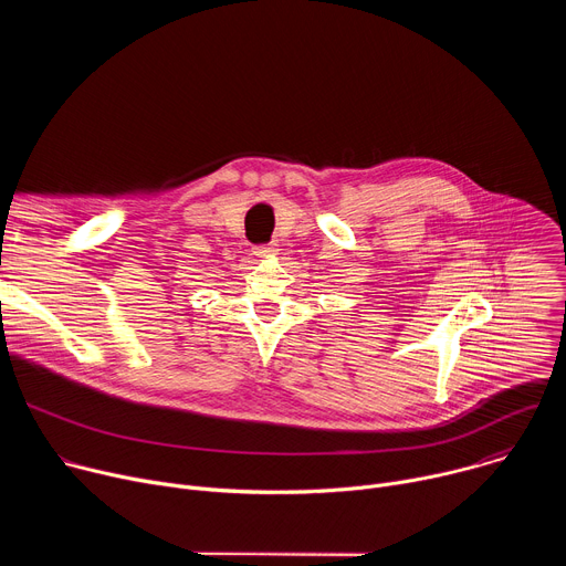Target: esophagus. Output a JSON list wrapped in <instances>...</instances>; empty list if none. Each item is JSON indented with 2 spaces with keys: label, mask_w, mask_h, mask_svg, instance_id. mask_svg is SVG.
<instances>
[{
  "label": "esophagus",
  "mask_w": 566,
  "mask_h": 566,
  "mask_svg": "<svg viewBox=\"0 0 566 566\" xmlns=\"http://www.w3.org/2000/svg\"><path fill=\"white\" fill-rule=\"evenodd\" d=\"M275 253H277L275 244H260V247H255V255H260V258H271Z\"/></svg>",
  "instance_id": "esophagus-1"
}]
</instances>
